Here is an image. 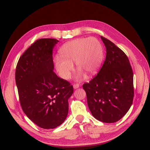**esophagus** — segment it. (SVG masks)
<instances>
[{
	"mask_svg": "<svg viewBox=\"0 0 150 150\" xmlns=\"http://www.w3.org/2000/svg\"><path fill=\"white\" fill-rule=\"evenodd\" d=\"M79 86H80V85H79V83H74L73 84V88L74 89H77V88H79Z\"/></svg>",
	"mask_w": 150,
	"mask_h": 150,
	"instance_id": "esophagus-1",
	"label": "esophagus"
}]
</instances>
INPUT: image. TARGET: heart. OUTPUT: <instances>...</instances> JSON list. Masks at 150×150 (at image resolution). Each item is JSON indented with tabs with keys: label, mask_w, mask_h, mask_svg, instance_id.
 <instances>
[{
	"label": "heart",
	"mask_w": 150,
	"mask_h": 150,
	"mask_svg": "<svg viewBox=\"0 0 150 150\" xmlns=\"http://www.w3.org/2000/svg\"><path fill=\"white\" fill-rule=\"evenodd\" d=\"M61 56L54 59L55 68L59 76L65 80L70 78L75 62L79 70L76 79L96 74L104 59V49L101 42L95 37L79 38L64 44L59 50Z\"/></svg>",
	"instance_id": "obj_1"
}]
</instances>
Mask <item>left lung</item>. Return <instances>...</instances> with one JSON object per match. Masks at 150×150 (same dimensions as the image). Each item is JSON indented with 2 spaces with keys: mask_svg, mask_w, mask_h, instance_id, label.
<instances>
[{
  "mask_svg": "<svg viewBox=\"0 0 150 150\" xmlns=\"http://www.w3.org/2000/svg\"><path fill=\"white\" fill-rule=\"evenodd\" d=\"M101 38L106 49V59L98 74L83 88L93 117L112 123L121 120L132 105L133 73L125 53L110 40Z\"/></svg>",
  "mask_w": 150,
  "mask_h": 150,
  "instance_id": "8db88e82",
  "label": "left lung"
}]
</instances>
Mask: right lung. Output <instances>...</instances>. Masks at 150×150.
<instances>
[{
    "mask_svg": "<svg viewBox=\"0 0 150 150\" xmlns=\"http://www.w3.org/2000/svg\"><path fill=\"white\" fill-rule=\"evenodd\" d=\"M56 39L41 38L23 54L16 70L20 105L26 116L40 127L54 129L65 120L73 87L53 71Z\"/></svg>",
    "mask_w": 150,
    "mask_h": 150,
    "instance_id": "add662e5",
    "label": "right lung"
}]
</instances>
